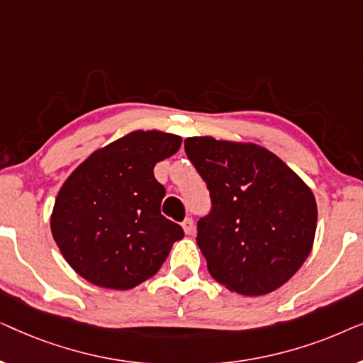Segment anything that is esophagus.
I'll return each mask as SVG.
<instances>
[{
    "mask_svg": "<svg viewBox=\"0 0 363 363\" xmlns=\"http://www.w3.org/2000/svg\"><path fill=\"white\" fill-rule=\"evenodd\" d=\"M182 228H183V231H185V235H191L193 230H195V225H193L191 218H185L182 223Z\"/></svg>",
    "mask_w": 363,
    "mask_h": 363,
    "instance_id": "obj_1",
    "label": "esophagus"
}]
</instances>
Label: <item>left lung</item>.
Wrapping results in <instances>:
<instances>
[{"instance_id": "8db88e82", "label": "left lung", "mask_w": 363, "mask_h": 363, "mask_svg": "<svg viewBox=\"0 0 363 363\" xmlns=\"http://www.w3.org/2000/svg\"><path fill=\"white\" fill-rule=\"evenodd\" d=\"M185 152L211 196L196 242L213 279L242 296L269 294L286 284L314 245L311 188L256 143L188 137Z\"/></svg>"}]
</instances>
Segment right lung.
I'll return each mask as SVG.
<instances>
[{
	"label": "right lung",
	"mask_w": 363,
	"mask_h": 363,
	"mask_svg": "<svg viewBox=\"0 0 363 363\" xmlns=\"http://www.w3.org/2000/svg\"><path fill=\"white\" fill-rule=\"evenodd\" d=\"M182 137L135 130L91 153L59 190L51 231L64 259L99 287L127 291L160 269L182 226L162 215L153 167Z\"/></svg>",
	"instance_id": "add662e5"
}]
</instances>
